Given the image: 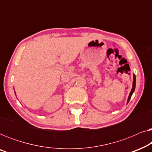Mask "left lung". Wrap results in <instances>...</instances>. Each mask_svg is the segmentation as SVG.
Listing matches in <instances>:
<instances>
[{
	"mask_svg": "<svg viewBox=\"0 0 152 152\" xmlns=\"http://www.w3.org/2000/svg\"><path fill=\"white\" fill-rule=\"evenodd\" d=\"M135 87H136V76H135V75H134V81H133V86H132V91H131L129 96V98H128V100H127V103L129 102L131 97H132V95L133 93H134V91L135 90Z\"/></svg>",
	"mask_w": 152,
	"mask_h": 152,
	"instance_id": "1",
	"label": "left lung"
}]
</instances>
